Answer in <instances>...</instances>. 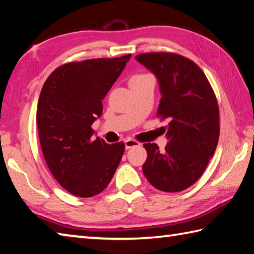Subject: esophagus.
Segmentation results:
<instances>
[{
	"mask_svg": "<svg viewBox=\"0 0 254 254\" xmlns=\"http://www.w3.org/2000/svg\"><path fill=\"white\" fill-rule=\"evenodd\" d=\"M124 145H126V149H131V147L139 146L140 143L133 139H127L126 141H124Z\"/></svg>",
	"mask_w": 254,
	"mask_h": 254,
	"instance_id": "34e87169",
	"label": "esophagus"
}]
</instances>
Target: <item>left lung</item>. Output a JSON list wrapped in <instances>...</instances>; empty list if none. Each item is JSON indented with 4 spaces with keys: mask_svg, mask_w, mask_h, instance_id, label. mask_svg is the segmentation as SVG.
Wrapping results in <instances>:
<instances>
[{
    "mask_svg": "<svg viewBox=\"0 0 254 254\" xmlns=\"http://www.w3.org/2000/svg\"><path fill=\"white\" fill-rule=\"evenodd\" d=\"M135 60L158 79V115L169 119L168 144L161 152L145 143L143 173L160 191L180 192L195 183L213 156L220 134L219 107L203 71L174 53H144Z\"/></svg>",
    "mask_w": 254,
    "mask_h": 254,
    "instance_id": "1",
    "label": "left lung"
}]
</instances>
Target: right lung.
I'll list each match as a JSON object with an SVG mask.
<instances>
[{
    "mask_svg": "<svg viewBox=\"0 0 254 254\" xmlns=\"http://www.w3.org/2000/svg\"><path fill=\"white\" fill-rule=\"evenodd\" d=\"M130 58L64 64L51 73L41 91L36 122L44 159L55 180L76 196L102 192L122 159L124 143L93 140L91 126Z\"/></svg>",
    "mask_w": 254,
    "mask_h": 254,
    "instance_id": "obj_1",
    "label": "right lung"
}]
</instances>
